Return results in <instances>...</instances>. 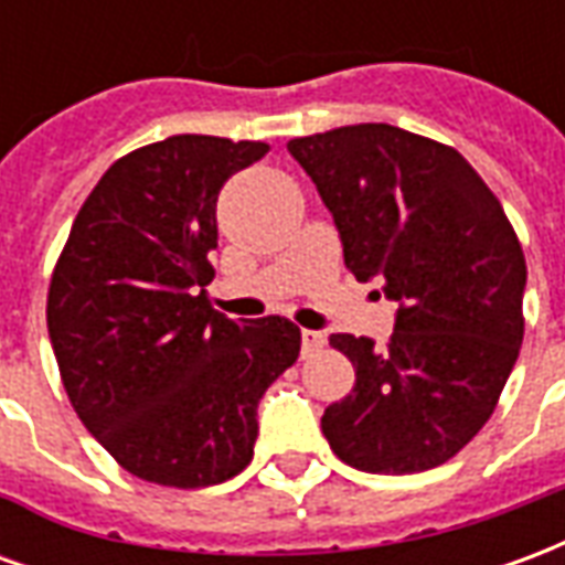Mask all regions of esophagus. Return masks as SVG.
<instances>
[{
    "label": "esophagus",
    "instance_id": "34e87169",
    "mask_svg": "<svg viewBox=\"0 0 565 565\" xmlns=\"http://www.w3.org/2000/svg\"><path fill=\"white\" fill-rule=\"evenodd\" d=\"M323 344H327V339H323V332L302 330V356L318 354Z\"/></svg>",
    "mask_w": 565,
    "mask_h": 565
}]
</instances>
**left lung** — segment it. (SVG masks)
<instances>
[{"label": "left lung", "instance_id": "left-lung-1", "mask_svg": "<svg viewBox=\"0 0 565 565\" xmlns=\"http://www.w3.org/2000/svg\"><path fill=\"white\" fill-rule=\"evenodd\" d=\"M330 209L356 281L396 302L387 348L330 335L356 384L323 417L335 457L375 475L441 466L493 415L523 342L526 263L469 162L391 124L287 145Z\"/></svg>", "mask_w": 565, "mask_h": 565}]
</instances>
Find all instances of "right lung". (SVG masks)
<instances>
[{
	"instance_id": "obj_1",
	"label": "right lung",
	"mask_w": 565,
	"mask_h": 565,
	"mask_svg": "<svg viewBox=\"0 0 565 565\" xmlns=\"http://www.w3.org/2000/svg\"><path fill=\"white\" fill-rule=\"evenodd\" d=\"M269 145L172 136L117 160L93 186L56 263L47 332L75 412L127 472L211 487L245 469L257 405L299 356L278 315L214 311L217 193Z\"/></svg>"
}]
</instances>
